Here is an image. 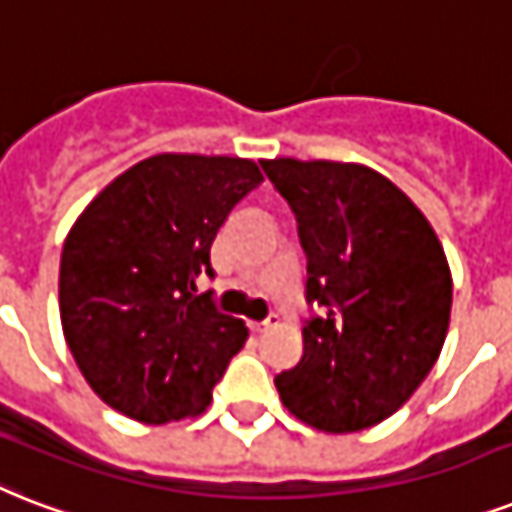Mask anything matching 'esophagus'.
I'll list each match as a JSON object with an SVG mask.
<instances>
[{
    "label": "esophagus",
    "instance_id": "34e87169",
    "mask_svg": "<svg viewBox=\"0 0 512 512\" xmlns=\"http://www.w3.org/2000/svg\"><path fill=\"white\" fill-rule=\"evenodd\" d=\"M277 323H280V320H277L275 312H269L267 318H264V320H253V323H248V326H251L253 334H264V331H269V328H275Z\"/></svg>",
    "mask_w": 512,
    "mask_h": 512
}]
</instances>
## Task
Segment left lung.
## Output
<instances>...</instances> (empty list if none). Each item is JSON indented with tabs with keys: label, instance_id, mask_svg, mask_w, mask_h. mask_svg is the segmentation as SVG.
<instances>
[{
	"label": "left lung",
	"instance_id": "obj_1",
	"mask_svg": "<svg viewBox=\"0 0 512 512\" xmlns=\"http://www.w3.org/2000/svg\"><path fill=\"white\" fill-rule=\"evenodd\" d=\"M307 253L304 355L275 376L285 408L326 433L395 414L441 355L451 272L414 202L355 162L261 160Z\"/></svg>",
	"mask_w": 512,
	"mask_h": 512
}]
</instances>
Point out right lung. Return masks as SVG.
Here are the masks:
<instances>
[{"label":"right lung","mask_w":512,"mask_h":512,"mask_svg":"<svg viewBox=\"0 0 512 512\" xmlns=\"http://www.w3.org/2000/svg\"><path fill=\"white\" fill-rule=\"evenodd\" d=\"M264 181L256 162L154 154L117 176L71 227L61 253L63 336L106 406L144 425L197 417L243 320L216 310L197 277L237 202Z\"/></svg>","instance_id":"1"}]
</instances>
